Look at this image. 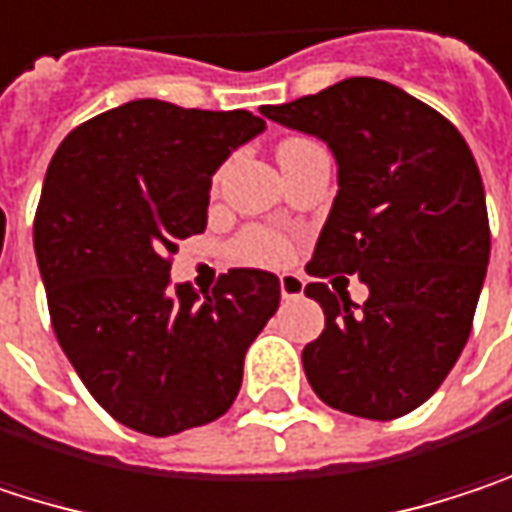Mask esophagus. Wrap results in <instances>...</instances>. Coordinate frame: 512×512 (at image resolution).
<instances>
[{
	"mask_svg": "<svg viewBox=\"0 0 512 512\" xmlns=\"http://www.w3.org/2000/svg\"><path fill=\"white\" fill-rule=\"evenodd\" d=\"M280 294H283V300H297V297H303V277H297V274H283V277H280Z\"/></svg>",
	"mask_w": 512,
	"mask_h": 512,
	"instance_id": "obj_1",
	"label": "esophagus"
}]
</instances>
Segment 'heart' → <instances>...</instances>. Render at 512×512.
I'll return each instance as SVG.
<instances>
[{"mask_svg":"<svg viewBox=\"0 0 512 512\" xmlns=\"http://www.w3.org/2000/svg\"><path fill=\"white\" fill-rule=\"evenodd\" d=\"M297 141V138H291ZM291 241L283 232L268 229V226H247L241 229L232 244H229V256L241 265H253V268H283L291 259Z\"/></svg>","mask_w":512,"mask_h":512,"instance_id":"obj_1","label":"heart"}]
</instances>
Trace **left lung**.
<instances>
[{
    "label": "left lung",
    "mask_w": 512,
    "mask_h": 512,
    "mask_svg": "<svg viewBox=\"0 0 512 512\" xmlns=\"http://www.w3.org/2000/svg\"><path fill=\"white\" fill-rule=\"evenodd\" d=\"M262 114L318 135L339 161V194L306 274H359L368 286L362 306L327 283L306 286L324 309V333L303 348L306 380L333 410L407 416L442 386L472 333L489 262L475 156L436 108L368 76Z\"/></svg>",
    "instance_id": "obj_1"
}]
</instances>
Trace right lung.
Here are the masks:
<instances>
[{
  "instance_id": "add662e5",
  "label": "right lung",
  "mask_w": 512,
  "mask_h": 512,
  "mask_svg": "<svg viewBox=\"0 0 512 512\" xmlns=\"http://www.w3.org/2000/svg\"><path fill=\"white\" fill-rule=\"evenodd\" d=\"M265 120L135 99L76 126L49 161L34 253L61 351L120 424L170 436L232 407L280 280L232 268L170 286L176 241L206 229L212 173Z\"/></svg>"
}]
</instances>
